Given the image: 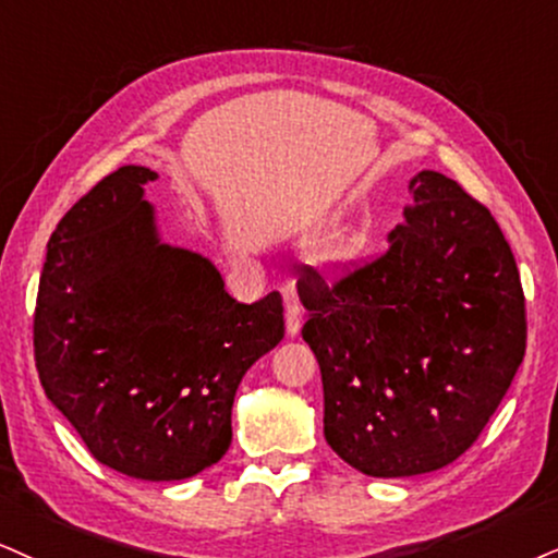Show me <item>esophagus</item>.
<instances>
[{
    "mask_svg": "<svg viewBox=\"0 0 558 558\" xmlns=\"http://www.w3.org/2000/svg\"><path fill=\"white\" fill-rule=\"evenodd\" d=\"M302 307L298 305V302H290V305H287V315H284V320H287V333L290 336H298L300 333V326H302Z\"/></svg>",
    "mask_w": 558,
    "mask_h": 558,
    "instance_id": "34e87169",
    "label": "esophagus"
}]
</instances>
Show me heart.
Masks as SVG:
<instances>
[{"mask_svg": "<svg viewBox=\"0 0 558 558\" xmlns=\"http://www.w3.org/2000/svg\"><path fill=\"white\" fill-rule=\"evenodd\" d=\"M343 256H347V251H341V258H343Z\"/></svg>", "mask_w": 558, "mask_h": 558, "instance_id": "1", "label": "heart"}]
</instances>
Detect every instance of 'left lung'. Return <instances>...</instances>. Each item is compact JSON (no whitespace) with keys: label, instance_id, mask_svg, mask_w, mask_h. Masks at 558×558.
Listing matches in <instances>:
<instances>
[{"label":"left lung","instance_id":"left-lung-1","mask_svg":"<svg viewBox=\"0 0 558 558\" xmlns=\"http://www.w3.org/2000/svg\"><path fill=\"white\" fill-rule=\"evenodd\" d=\"M373 264L326 284L305 266L302 339L323 377V435L375 478L445 469L476 442L525 356L518 264L484 204L435 170Z\"/></svg>","mask_w":558,"mask_h":558}]
</instances>
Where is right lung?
Returning <instances> with one entry per match:
<instances>
[{
	"instance_id": "1",
	"label": "right lung",
	"mask_w": 558,
	"mask_h": 558,
	"mask_svg": "<svg viewBox=\"0 0 558 558\" xmlns=\"http://www.w3.org/2000/svg\"><path fill=\"white\" fill-rule=\"evenodd\" d=\"M123 165L48 240L33 347L46 398L108 469L142 481L202 473L232 442L247 369L284 339L281 294L243 305L202 253L162 243Z\"/></svg>"
}]
</instances>
